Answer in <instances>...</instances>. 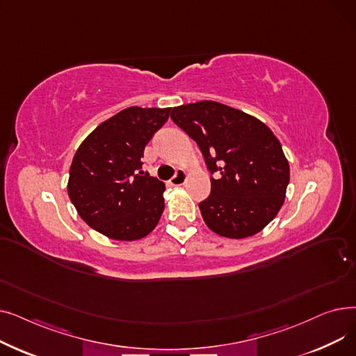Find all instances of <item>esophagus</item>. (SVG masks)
<instances>
[{"label":"esophagus","mask_w":356,"mask_h":356,"mask_svg":"<svg viewBox=\"0 0 356 356\" xmlns=\"http://www.w3.org/2000/svg\"><path fill=\"white\" fill-rule=\"evenodd\" d=\"M186 179H188V173H186L183 168H179L177 173L170 180H168V183H170L172 186H181L186 181Z\"/></svg>","instance_id":"34e87169"}]
</instances>
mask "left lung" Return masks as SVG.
I'll return each mask as SVG.
<instances>
[{
	"instance_id": "obj_1",
	"label": "left lung",
	"mask_w": 356,
	"mask_h": 356,
	"mask_svg": "<svg viewBox=\"0 0 356 356\" xmlns=\"http://www.w3.org/2000/svg\"><path fill=\"white\" fill-rule=\"evenodd\" d=\"M173 122L193 138L211 173L212 189L199 203L215 234L241 239L263 231L282 209L290 167L273 131L255 117L215 101L175 106Z\"/></svg>"
}]
</instances>
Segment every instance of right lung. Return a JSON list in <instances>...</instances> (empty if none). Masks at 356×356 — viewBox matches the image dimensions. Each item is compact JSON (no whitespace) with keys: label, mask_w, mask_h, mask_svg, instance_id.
<instances>
[{"label":"right lung","mask_w":356,"mask_h":356,"mask_svg":"<svg viewBox=\"0 0 356 356\" xmlns=\"http://www.w3.org/2000/svg\"><path fill=\"white\" fill-rule=\"evenodd\" d=\"M170 111L129 106L99 124L79 145L67 193L90 228L111 239L136 241L157 227L165 186L141 170V157Z\"/></svg>","instance_id":"1"}]
</instances>
